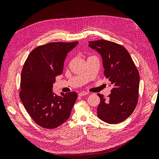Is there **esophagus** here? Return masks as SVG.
I'll return each instance as SVG.
<instances>
[{"instance_id":"34e87169","label":"esophagus","mask_w":159,"mask_h":159,"mask_svg":"<svg viewBox=\"0 0 159 159\" xmlns=\"http://www.w3.org/2000/svg\"><path fill=\"white\" fill-rule=\"evenodd\" d=\"M87 94H88V93L86 92V91H81V92H80V93H78V95L80 96V97H82V96L86 95Z\"/></svg>"}]
</instances>
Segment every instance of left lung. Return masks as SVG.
<instances>
[{"label":"left lung","mask_w":159,"mask_h":159,"mask_svg":"<svg viewBox=\"0 0 159 159\" xmlns=\"http://www.w3.org/2000/svg\"><path fill=\"white\" fill-rule=\"evenodd\" d=\"M89 46L102 56L104 75L113 85L107 98L98 93L101 102L98 117L109 124L127 119L139 98V74L129 52L121 45L105 40L89 42Z\"/></svg>","instance_id":"left-lung-1"}]
</instances>
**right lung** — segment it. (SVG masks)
Masks as SVG:
<instances>
[{
	"mask_svg": "<svg viewBox=\"0 0 159 159\" xmlns=\"http://www.w3.org/2000/svg\"><path fill=\"white\" fill-rule=\"evenodd\" d=\"M78 44L59 42L40 46L24 64L19 95L34 121L43 128L55 129L66 122L78 98L74 91L57 95L52 91L56 77L63 71L67 54Z\"/></svg>",
	"mask_w": 159,
	"mask_h": 159,
	"instance_id": "1",
	"label": "right lung"
}]
</instances>
